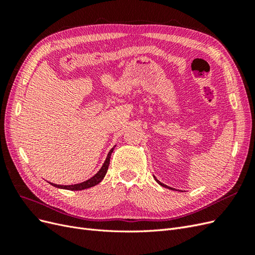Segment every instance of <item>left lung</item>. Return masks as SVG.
<instances>
[{
    "label": "left lung",
    "instance_id": "8db88e82",
    "mask_svg": "<svg viewBox=\"0 0 255 255\" xmlns=\"http://www.w3.org/2000/svg\"><path fill=\"white\" fill-rule=\"evenodd\" d=\"M154 176V175H153ZM154 180H155L159 185H160V186H163V187H165V188H168V189H171V190H177V189H175V188H172V187H169V186H167V185H165V184H163V183H161V182H159L157 179H156V177L155 176H154Z\"/></svg>",
    "mask_w": 255,
    "mask_h": 255
}]
</instances>
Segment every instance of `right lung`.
<instances>
[{"mask_svg": "<svg viewBox=\"0 0 255 255\" xmlns=\"http://www.w3.org/2000/svg\"><path fill=\"white\" fill-rule=\"evenodd\" d=\"M115 146H113V148L111 149V151L109 152V154H107L106 159L104 161V164L102 165L101 169H100V170L94 176L90 177V179H88L87 181H84L83 183L74 184V185H57V184H53V183H50V182L49 183L54 187L61 188V189H67V190H83V189H86V188H90V187L96 186V185H98L100 182H101L104 179V176H105V174L107 172V169H109V166H110L111 155H112V153H113V151L115 149Z\"/></svg>", "mask_w": 255, "mask_h": 255, "instance_id": "1", "label": "right lung"}]
</instances>
